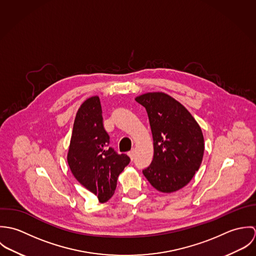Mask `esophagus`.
<instances>
[{
	"label": "esophagus",
	"instance_id": "obj_1",
	"mask_svg": "<svg viewBox=\"0 0 256 256\" xmlns=\"http://www.w3.org/2000/svg\"><path fill=\"white\" fill-rule=\"evenodd\" d=\"M128 156H130L131 160H133L134 156H135V150H131L130 152H128Z\"/></svg>",
	"mask_w": 256,
	"mask_h": 256
}]
</instances>
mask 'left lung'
I'll list each match as a JSON object with an SVG mask.
<instances>
[{
    "label": "left lung",
    "instance_id": "obj_1",
    "mask_svg": "<svg viewBox=\"0 0 256 256\" xmlns=\"http://www.w3.org/2000/svg\"><path fill=\"white\" fill-rule=\"evenodd\" d=\"M135 100L146 108L154 140V158L143 174L156 190L176 191L189 183L202 162L201 128L182 104L166 94L148 92Z\"/></svg>",
    "mask_w": 256,
    "mask_h": 256
}]
</instances>
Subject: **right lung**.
<instances>
[{"mask_svg": "<svg viewBox=\"0 0 256 256\" xmlns=\"http://www.w3.org/2000/svg\"><path fill=\"white\" fill-rule=\"evenodd\" d=\"M98 96L86 100L78 110L68 152V164L76 180L96 194L100 203L114 194L118 176L129 164L126 154L110 146Z\"/></svg>", "mask_w": 256, "mask_h": 256, "instance_id": "add662e5", "label": "right lung"}]
</instances>
